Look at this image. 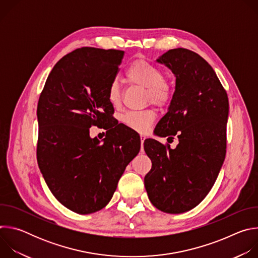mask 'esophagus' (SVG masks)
<instances>
[{
	"label": "esophagus",
	"mask_w": 258,
	"mask_h": 258,
	"mask_svg": "<svg viewBox=\"0 0 258 258\" xmlns=\"http://www.w3.org/2000/svg\"><path fill=\"white\" fill-rule=\"evenodd\" d=\"M141 138V151H143L144 150V141H145V136H141L140 137Z\"/></svg>",
	"instance_id": "1"
}]
</instances>
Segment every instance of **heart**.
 I'll use <instances>...</instances> for the list:
<instances>
[{"mask_svg":"<svg viewBox=\"0 0 258 258\" xmlns=\"http://www.w3.org/2000/svg\"><path fill=\"white\" fill-rule=\"evenodd\" d=\"M125 78L130 83L146 88V100L159 107L169 105L173 98V85L168 77L165 76L164 71L145 59H137L132 62L125 70ZM107 96L110 104L114 108L119 107L121 90L117 81L110 83ZM156 116L154 109L128 111L123 114L122 122L136 132L146 133L155 121Z\"/></svg>","mask_w":258,"mask_h":258,"instance_id":"1","label":"heart"}]
</instances>
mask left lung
Instances as JSON below:
<instances>
[{"label": "left lung", "mask_w": 258, "mask_h": 258, "mask_svg": "<svg viewBox=\"0 0 258 258\" xmlns=\"http://www.w3.org/2000/svg\"><path fill=\"white\" fill-rule=\"evenodd\" d=\"M159 63L175 76V91L168 112L158 122L160 137L176 136L178 144L147 139L146 154L152 161L145 175L151 203L167 213L196 207L209 193L227 151L229 99L214 70L197 53L177 48L164 53Z\"/></svg>", "instance_id": "obj_1"}]
</instances>
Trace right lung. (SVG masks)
I'll use <instances>...</instances> for the list:
<instances>
[{"instance_id": "obj_1", "label": "right lung", "mask_w": 258, "mask_h": 258, "mask_svg": "<svg viewBox=\"0 0 258 258\" xmlns=\"http://www.w3.org/2000/svg\"><path fill=\"white\" fill-rule=\"evenodd\" d=\"M123 56L114 49L72 51L55 64L40 95L38 164L55 198L79 214L108 204L140 151V137L116 125L107 96ZM96 125L110 127L102 144L89 137Z\"/></svg>"}]
</instances>
